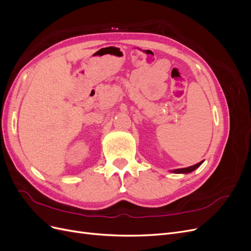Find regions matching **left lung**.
Instances as JSON below:
<instances>
[{"label":"left lung","instance_id":"obj_1","mask_svg":"<svg viewBox=\"0 0 251 251\" xmlns=\"http://www.w3.org/2000/svg\"><path fill=\"white\" fill-rule=\"evenodd\" d=\"M203 163V161L197 163L195 165H192V166H188V168H184V169H176V170H173L171 171V173H174V174H189L194 172L196 169H198L199 166Z\"/></svg>","mask_w":251,"mask_h":251}]
</instances>
